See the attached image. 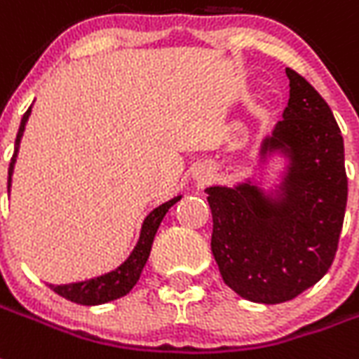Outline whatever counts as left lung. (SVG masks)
<instances>
[{"mask_svg":"<svg viewBox=\"0 0 359 359\" xmlns=\"http://www.w3.org/2000/svg\"><path fill=\"white\" fill-rule=\"evenodd\" d=\"M290 97L283 119L260 144V165L286 159L266 193L245 180L205 189L213 217L211 252L223 280L257 304H283L316 285L337 252L348 182L344 144L332 108L286 69Z\"/></svg>","mask_w":359,"mask_h":359,"instance_id":"1","label":"left lung"}]
</instances>
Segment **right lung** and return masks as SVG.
I'll list each match as a JSON object with an SVG mask.
<instances>
[{
    "label": "right lung",
    "mask_w": 359,
    "mask_h": 359,
    "mask_svg": "<svg viewBox=\"0 0 359 359\" xmlns=\"http://www.w3.org/2000/svg\"><path fill=\"white\" fill-rule=\"evenodd\" d=\"M29 114H32V107L27 108V112L24 114V118L20 121V129H18V135H16L15 142V155L11 159L9 166V185L7 189L11 191V182H13V172H15L16 157H18V149H20V140L24 136V130H26V123L29 119ZM182 198L180 196H174L172 200L165 202V204L157 205L154 211H149V215L144 219L140 230V238L136 241L135 249L130 252L127 260L123 264H119L118 268L108 271V273H102L99 277H91V279L79 280V283H69V285H48L55 294H60L61 298L69 299V302H74V304L80 305H101L108 304V302H114V299L121 298L125 294H129L133 290V286L136 285V280L140 279V273L146 262H148L149 251H151V245H154V238L157 234V229H159L161 221L166 215V211L170 210L172 205L176 204L177 200Z\"/></svg>",
    "instance_id": "right-lung-1"
}]
</instances>
